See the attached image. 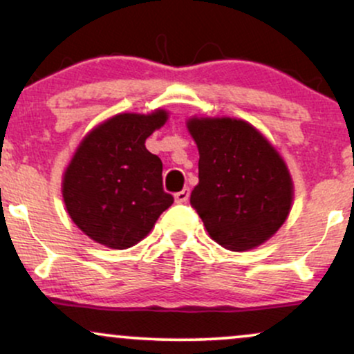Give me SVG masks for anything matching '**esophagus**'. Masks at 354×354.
Returning <instances> with one entry per match:
<instances>
[{"instance_id":"esophagus-1","label":"esophagus","mask_w":354,"mask_h":354,"mask_svg":"<svg viewBox=\"0 0 354 354\" xmlns=\"http://www.w3.org/2000/svg\"><path fill=\"white\" fill-rule=\"evenodd\" d=\"M188 198H189V188L181 189L180 193L174 194V200H176V203H186L188 201Z\"/></svg>"}]
</instances>
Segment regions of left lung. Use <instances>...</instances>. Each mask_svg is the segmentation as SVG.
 <instances>
[{"label":"left lung","instance_id":"1","mask_svg":"<svg viewBox=\"0 0 354 354\" xmlns=\"http://www.w3.org/2000/svg\"><path fill=\"white\" fill-rule=\"evenodd\" d=\"M198 146L191 206L211 239L230 251L263 245L293 205V180L281 154L253 124L236 118H189Z\"/></svg>","mask_w":354,"mask_h":354}]
</instances>
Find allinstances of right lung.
<instances>
[{"label": "right lung", "instance_id": "1", "mask_svg": "<svg viewBox=\"0 0 354 354\" xmlns=\"http://www.w3.org/2000/svg\"><path fill=\"white\" fill-rule=\"evenodd\" d=\"M166 120L165 109L120 113L81 140L61 193L73 223L93 241L113 250L135 246L173 205L163 191V163L145 146Z\"/></svg>", "mask_w": 354, "mask_h": 354}]
</instances>
